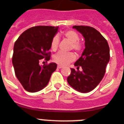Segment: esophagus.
I'll list each match as a JSON object with an SVG mask.
<instances>
[{
	"instance_id": "34e87169",
	"label": "esophagus",
	"mask_w": 124,
	"mask_h": 124,
	"mask_svg": "<svg viewBox=\"0 0 124 124\" xmlns=\"http://www.w3.org/2000/svg\"><path fill=\"white\" fill-rule=\"evenodd\" d=\"M62 67H62V65H59L58 66H57V68H58V69H62Z\"/></svg>"
}]
</instances>
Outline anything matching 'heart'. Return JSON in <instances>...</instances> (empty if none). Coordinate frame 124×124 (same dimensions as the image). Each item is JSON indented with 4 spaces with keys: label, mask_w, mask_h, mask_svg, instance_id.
Listing matches in <instances>:
<instances>
[{
    "label": "heart",
    "mask_w": 124,
    "mask_h": 124,
    "mask_svg": "<svg viewBox=\"0 0 124 124\" xmlns=\"http://www.w3.org/2000/svg\"><path fill=\"white\" fill-rule=\"evenodd\" d=\"M64 36L71 43V48L73 49L76 52L79 53L83 49V45L79 41V35L76 31L72 30H68L64 32ZM59 43V38L55 36L53 38L50 45V48L52 51H56L58 48ZM76 59V55L74 53H65L63 52H58L53 57V61L60 65H67L73 62Z\"/></svg>",
    "instance_id": "heart-1"
}]
</instances>
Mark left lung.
<instances>
[{"instance_id": "obj_1", "label": "left lung", "mask_w": 124, "mask_h": 124, "mask_svg": "<svg viewBox=\"0 0 124 124\" xmlns=\"http://www.w3.org/2000/svg\"><path fill=\"white\" fill-rule=\"evenodd\" d=\"M85 39V50L74 65L78 71L71 68V75L67 80L77 91L87 93L92 91L102 80L109 61V48L105 38L99 31L88 26H73ZM81 67V71L79 68Z\"/></svg>"}]
</instances>
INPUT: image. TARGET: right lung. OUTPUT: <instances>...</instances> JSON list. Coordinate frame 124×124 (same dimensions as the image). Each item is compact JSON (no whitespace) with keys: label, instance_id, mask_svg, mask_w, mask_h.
Returning a JSON list of instances; mask_svg holds the SVG:
<instances>
[{"label":"right lung","instance_id":"add662e5","mask_svg":"<svg viewBox=\"0 0 124 124\" xmlns=\"http://www.w3.org/2000/svg\"><path fill=\"white\" fill-rule=\"evenodd\" d=\"M59 27L37 26L22 33L14 45L12 62L15 74L25 90L40 91L48 85L57 64L39 65V60L50 59L51 42Z\"/></svg>","mask_w":124,"mask_h":124}]
</instances>
